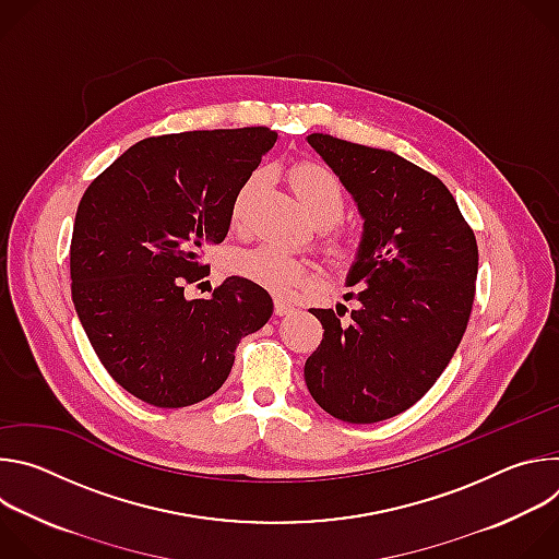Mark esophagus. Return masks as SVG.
<instances>
[{"instance_id":"1","label":"esophagus","mask_w":559,"mask_h":559,"mask_svg":"<svg viewBox=\"0 0 559 559\" xmlns=\"http://www.w3.org/2000/svg\"><path fill=\"white\" fill-rule=\"evenodd\" d=\"M274 311H276V316H287V313L294 311V305L285 298H276L274 300Z\"/></svg>"}]
</instances>
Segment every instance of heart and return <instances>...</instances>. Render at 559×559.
<instances>
[{"label":"heart","mask_w":559,"mask_h":559,"mask_svg":"<svg viewBox=\"0 0 559 559\" xmlns=\"http://www.w3.org/2000/svg\"><path fill=\"white\" fill-rule=\"evenodd\" d=\"M292 186L298 194V201L302 203L305 212L316 221V223H334L343 210H345V188L341 179L323 164H313L305 162L292 168L289 173ZM263 183V173L257 170L252 173L243 186L236 190L234 201H231V218L238 221L243 216L252 194L259 190ZM336 243H343L336 236ZM345 248V246H341ZM227 270L236 276H241L250 283H257L265 289L274 292H287L298 287L305 281V265L294 259L289 252H285L278 246L265 243L252 250H238L229 254L227 259Z\"/></svg>","instance_id":"heart-1"}]
</instances>
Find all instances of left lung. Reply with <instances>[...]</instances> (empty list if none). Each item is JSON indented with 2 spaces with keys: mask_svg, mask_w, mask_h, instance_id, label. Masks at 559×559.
Instances as JSON below:
<instances>
[{
  "mask_svg": "<svg viewBox=\"0 0 559 559\" xmlns=\"http://www.w3.org/2000/svg\"><path fill=\"white\" fill-rule=\"evenodd\" d=\"M307 143L354 197L362 234L345 305L309 309L325 334L305 382L330 416L371 425L403 414L453 358L473 307L477 246L453 194L391 150L313 132Z\"/></svg>",
  "mask_w": 559,
  "mask_h": 559,
  "instance_id": "8db88e82",
  "label": "left lung"
}]
</instances>
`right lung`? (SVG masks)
<instances>
[{
	"label": "right lung",
	"instance_id": "obj_1",
	"mask_svg": "<svg viewBox=\"0 0 559 559\" xmlns=\"http://www.w3.org/2000/svg\"><path fill=\"white\" fill-rule=\"evenodd\" d=\"M276 139L267 128L150 136L79 203L72 302L102 365L139 401H205L227 380L236 345L270 321L272 296L241 276L210 298H186L183 287L207 272L203 248L223 243L236 190Z\"/></svg>",
	"mask_w": 559,
	"mask_h": 559
}]
</instances>
